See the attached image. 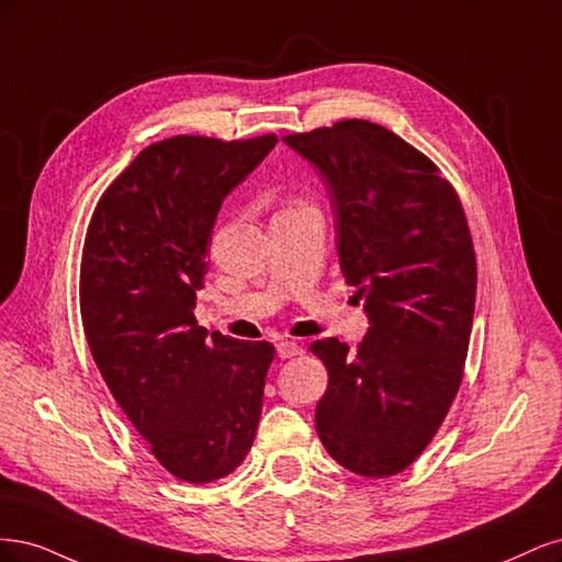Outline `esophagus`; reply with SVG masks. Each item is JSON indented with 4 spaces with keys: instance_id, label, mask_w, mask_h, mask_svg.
Returning <instances> with one entry per match:
<instances>
[{
    "instance_id": "obj_1",
    "label": "esophagus",
    "mask_w": 562,
    "mask_h": 562,
    "mask_svg": "<svg viewBox=\"0 0 562 562\" xmlns=\"http://www.w3.org/2000/svg\"><path fill=\"white\" fill-rule=\"evenodd\" d=\"M301 352H303V346H301V342H296V340H280L278 342V355L282 359H292V357H296Z\"/></svg>"
}]
</instances>
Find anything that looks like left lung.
Masks as SVG:
<instances>
[{
  "label": "left lung",
  "instance_id": "1",
  "mask_svg": "<svg viewBox=\"0 0 562 562\" xmlns=\"http://www.w3.org/2000/svg\"><path fill=\"white\" fill-rule=\"evenodd\" d=\"M327 182L342 278L371 327L350 348L311 346L329 371L315 425L350 472H404L439 431L464 375L476 255L458 191L437 162L364 119L284 135Z\"/></svg>",
  "mask_w": 562,
  "mask_h": 562
}]
</instances>
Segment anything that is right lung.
I'll list each match as a JSON object with an SVG mask.
<instances>
[{
	"instance_id": "1",
	"label": "right lung",
	"mask_w": 562,
	"mask_h": 562,
	"mask_svg": "<svg viewBox=\"0 0 562 562\" xmlns=\"http://www.w3.org/2000/svg\"><path fill=\"white\" fill-rule=\"evenodd\" d=\"M276 142L149 144L100 195L86 231L79 303L90 355L151 456L195 485L247 458L276 359L268 340H207L193 315L216 212Z\"/></svg>"
}]
</instances>
